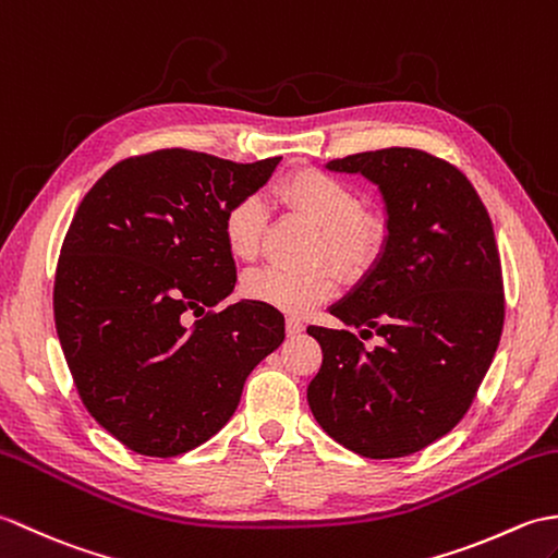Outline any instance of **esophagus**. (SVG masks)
Returning a JSON list of instances; mask_svg holds the SVG:
<instances>
[{"mask_svg":"<svg viewBox=\"0 0 558 558\" xmlns=\"http://www.w3.org/2000/svg\"><path fill=\"white\" fill-rule=\"evenodd\" d=\"M303 331V322L299 317H287V333L289 337H299Z\"/></svg>","mask_w":558,"mask_h":558,"instance_id":"obj_1","label":"esophagus"}]
</instances>
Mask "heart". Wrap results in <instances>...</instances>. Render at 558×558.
<instances>
[{"instance_id": "1", "label": "heart", "mask_w": 558, "mask_h": 558, "mask_svg": "<svg viewBox=\"0 0 558 558\" xmlns=\"http://www.w3.org/2000/svg\"><path fill=\"white\" fill-rule=\"evenodd\" d=\"M275 193L279 201L305 215L319 231L315 259L357 279L381 257L389 241L387 219L373 209H363L361 191L322 169H299L283 177ZM267 227V209L257 195H245L233 203L221 231L229 253L236 259H253L259 253ZM333 291V277L325 267L291 271L281 267H259L243 277V293L281 313L301 315L327 301Z\"/></svg>"}]
</instances>
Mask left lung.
<instances>
[{
    "label": "left lung",
    "mask_w": 558,
    "mask_h": 558,
    "mask_svg": "<svg viewBox=\"0 0 558 558\" xmlns=\"http://www.w3.org/2000/svg\"><path fill=\"white\" fill-rule=\"evenodd\" d=\"M329 171L363 174L387 209L389 241L329 307L351 329L307 327L322 367L307 387L319 427L365 458H401L451 432L473 403L504 327L492 219L463 171L413 147L349 155Z\"/></svg>",
    "instance_id": "8db88e82"
}]
</instances>
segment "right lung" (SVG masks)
<instances>
[{
	"label": "right lung",
	"mask_w": 558,
	"mask_h": 558,
	"mask_svg": "<svg viewBox=\"0 0 558 558\" xmlns=\"http://www.w3.org/2000/svg\"><path fill=\"white\" fill-rule=\"evenodd\" d=\"M279 162L181 147L129 157L73 215L54 277L59 343L83 405L131 451L169 458L201 447L281 345L277 307L213 311L236 287L227 209ZM191 314L204 317L189 326Z\"/></svg>",
	"instance_id": "obj_1"
}]
</instances>
